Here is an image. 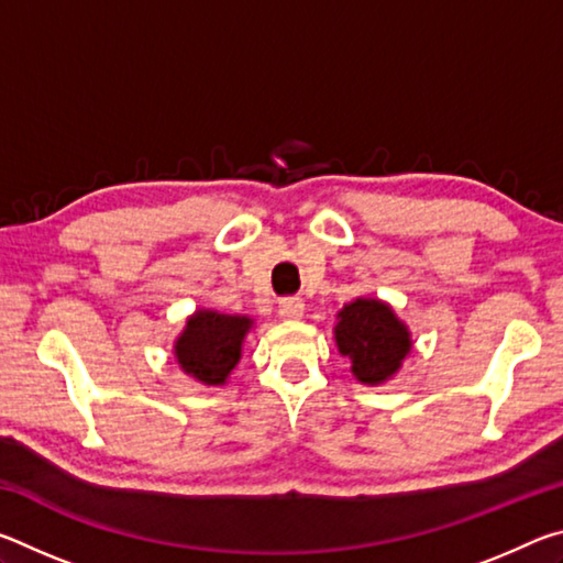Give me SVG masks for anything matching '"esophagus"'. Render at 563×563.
Wrapping results in <instances>:
<instances>
[{
  "mask_svg": "<svg viewBox=\"0 0 563 563\" xmlns=\"http://www.w3.org/2000/svg\"><path fill=\"white\" fill-rule=\"evenodd\" d=\"M278 312H280L283 320H302V316H305V302H302L300 298H288V300L280 302Z\"/></svg>",
  "mask_w": 563,
  "mask_h": 563,
  "instance_id": "obj_1",
  "label": "esophagus"
}]
</instances>
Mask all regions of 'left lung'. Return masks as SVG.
I'll list each match as a JSON object with an SVG mask.
<instances>
[{
  "label": "left lung",
  "mask_w": 563,
  "mask_h": 563,
  "mask_svg": "<svg viewBox=\"0 0 563 563\" xmlns=\"http://www.w3.org/2000/svg\"><path fill=\"white\" fill-rule=\"evenodd\" d=\"M332 335L340 355L350 360V373L369 387L393 379L412 352V332L397 318L393 305L365 295L338 312Z\"/></svg>",
  "instance_id": "obj_1"
}]
</instances>
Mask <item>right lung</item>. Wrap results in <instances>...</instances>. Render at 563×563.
Masks as SVG:
<instances>
[{
	"instance_id": "obj_1",
	"label": "right lung",
	"mask_w": 563,
	"mask_h": 563,
	"mask_svg": "<svg viewBox=\"0 0 563 563\" xmlns=\"http://www.w3.org/2000/svg\"><path fill=\"white\" fill-rule=\"evenodd\" d=\"M253 328L255 320L247 316L198 308L174 340L178 367L206 387L225 385L243 357V342Z\"/></svg>"
}]
</instances>
